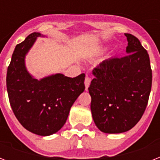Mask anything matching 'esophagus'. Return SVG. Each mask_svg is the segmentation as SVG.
<instances>
[{"instance_id":"obj_1","label":"esophagus","mask_w":160,"mask_h":160,"mask_svg":"<svg viewBox=\"0 0 160 160\" xmlns=\"http://www.w3.org/2000/svg\"><path fill=\"white\" fill-rule=\"evenodd\" d=\"M90 81H91L90 78H89L88 76H86V78H85V90H88V88H89V86H90Z\"/></svg>"}]
</instances>
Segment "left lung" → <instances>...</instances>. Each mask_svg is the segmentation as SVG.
Wrapping results in <instances>:
<instances>
[{
	"mask_svg": "<svg viewBox=\"0 0 160 160\" xmlns=\"http://www.w3.org/2000/svg\"><path fill=\"white\" fill-rule=\"evenodd\" d=\"M126 56L105 60L93 70L89 87L95 125L106 134L131 129L141 119L151 91L149 54L131 34H124Z\"/></svg>",
	"mask_w": 160,
	"mask_h": 160,
	"instance_id": "left-lung-1",
	"label": "left lung"
}]
</instances>
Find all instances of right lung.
Masks as SVG:
<instances>
[{
    "label": "right lung",
    "instance_id": "right-lung-1",
    "mask_svg": "<svg viewBox=\"0 0 160 160\" xmlns=\"http://www.w3.org/2000/svg\"><path fill=\"white\" fill-rule=\"evenodd\" d=\"M38 37L29 35L15 48L6 74V88L16 119L28 131L41 136L58 132L66 122L70 109L85 90V74L75 78L56 73L40 80L30 74L26 56Z\"/></svg>",
    "mask_w": 160,
    "mask_h": 160
}]
</instances>
